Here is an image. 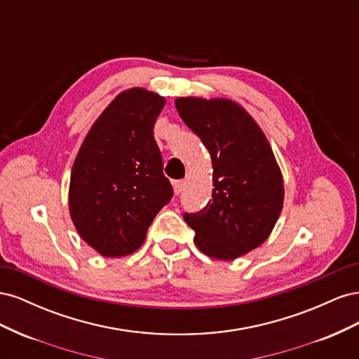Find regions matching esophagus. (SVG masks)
<instances>
[{
  "instance_id": "obj_1",
  "label": "esophagus",
  "mask_w": 359,
  "mask_h": 359,
  "mask_svg": "<svg viewBox=\"0 0 359 359\" xmlns=\"http://www.w3.org/2000/svg\"><path fill=\"white\" fill-rule=\"evenodd\" d=\"M173 191H175V194L178 196V194L182 191L184 189V181H173Z\"/></svg>"
}]
</instances>
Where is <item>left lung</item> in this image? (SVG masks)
I'll return each mask as SVG.
<instances>
[{"label": "left lung", "instance_id": "left-lung-1", "mask_svg": "<svg viewBox=\"0 0 359 359\" xmlns=\"http://www.w3.org/2000/svg\"><path fill=\"white\" fill-rule=\"evenodd\" d=\"M175 106L212 160V199L199 212H184V220L202 253L233 260L274 229L283 208V177L264 132L240 104L180 97Z\"/></svg>", "mask_w": 359, "mask_h": 359}]
</instances>
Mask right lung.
Segmentation results:
<instances>
[{"mask_svg":"<svg viewBox=\"0 0 359 359\" xmlns=\"http://www.w3.org/2000/svg\"><path fill=\"white\" fill-rule=\"evenodd\" d=\"M165 103L144 88L118 94L73 163L70 217L82 240L104 257L136 252L173 196L153 132Z\"/></svg>","mask_w":359,"mask_h":359,"instance_id":"right-lung-1","label":"right lung"}]
</instances>
